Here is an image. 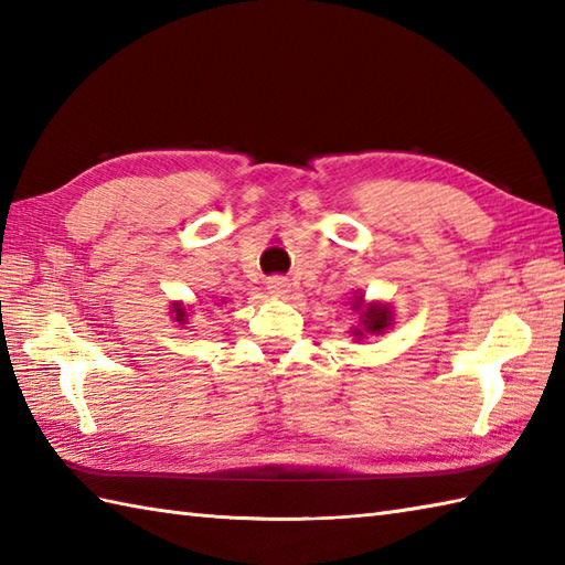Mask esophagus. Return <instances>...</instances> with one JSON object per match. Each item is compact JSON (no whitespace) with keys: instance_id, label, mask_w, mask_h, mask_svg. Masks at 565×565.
<instances>
[{"instance_id":"34e87169","label":"esophagus","mask_w":565,"mask_h":565,"mask_svg":"<svg viewBox=\"0 0 565 565\" xmlns=\"http://www.w3.org/2000/svg\"><path fill=\"white\" fill-rule=\"evenodd\" d=\"M267 289L274 296H286L291 289V284H289V279H286V276L276 274V276H269V279H267Z\"/></svg>"}]
</instances>
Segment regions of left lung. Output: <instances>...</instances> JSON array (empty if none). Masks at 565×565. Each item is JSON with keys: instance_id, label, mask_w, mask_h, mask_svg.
Masks as SVG:
<instances>
[{"instance_id": "obj_1", "label": "left lung", "mask_w": 565, "mask_h": 565, "mask_svg": "<svg viewBox=\"0 0 565 565\" xmlns=\"http://www.w3.org/2000/svg\"><path fill=\"white\" fill-rule=\"evenodd\" d=\"M354 308L362 313V328H354L356 338H364L366 332H381L391 326V310L386 306H366L362 310V298H359Z\"/></svg>"}]
</instances>
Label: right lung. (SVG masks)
I'll use <instances>...</instances> for the list:
<instances>
[{
  "mask_svg": "<svg viewBox=\"0 0 565 565\" xmlns=\"http://www.w3.org/2000/svg\"><path fill=\"white\" fill-rule=\"evenodd\" d=\"M174 313H177V320H184V308H179V306H177Z\"/></svg>",
  "mask_w": 565,
  "mask_h": 565,
  "instance_id": "right-lung-1",
  "label": "right lung"
}]
</instances>
